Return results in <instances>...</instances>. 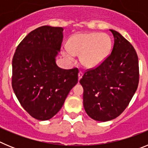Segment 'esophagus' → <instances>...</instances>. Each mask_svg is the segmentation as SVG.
Masks as SVG:
<instances>
[{
  "instance_id": "obj_1",
  "label": "esophagus",
  "mask_w": 148,
  "mask_h": 148,
  "mask_svg": "<svg viewBox=\"0 0 148 148\" xmlns=\"http://www.w3.org/2000/svg\"><path fill=\"white\" fill-rule=\"evenodd\" d=\"M82 75H83V73L82 71H80L78 73V81L80 80L81 78H82Z\"/></svg>"
}]
</instances>
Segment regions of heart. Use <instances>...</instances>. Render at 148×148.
<instances>
[{"label": "heart", "mask_w": 148, "mask_h": 148, "mask_svg": "<svg viewBox=\"0 0 148 148\" xmlns=\"http://www.w3.org/2000/svg\"><path fill=\"white\" fill-rule=\"evenodd\" d=\"M111 49V40L106 34L82 32L70 38L69 48L63 50V55L69 60L75 59L81 54V62L87 68H94L107 58Z\"/></svg>", "instance_id": "b5f03b06"}]
</instances>
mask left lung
Returning a JSON list of instances; mask_svg holds the SVG:
<instances>
[{"label": "left lung", "mask_w": 148, "mask_h": 148, "mask_svg": "<svg viewBox=\"0 0 148 148\" xmlns=\"http://www.w3.org/2000/svg\"><path fill=\"white\" fill-rule=\"evenodd\" d=\"M110 54L81 78L86 113L95 121L114 119L124 112L137 90L139 81L138 56L131 44L115 30Z\"/></svg>", "instance_id": "obj_1"}]
</instances>
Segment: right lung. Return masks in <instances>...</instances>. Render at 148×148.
<instances>
[{
    "label": "right lung",
    "mask_w": 148,
    "mask_h": 148,
    "mask_svg": "<svg viewBox=\"0 0 148 148\" xmlns=\"http://www.w3.org/2000/svg\"><path fill=\"white\" fill-rule=\"evenodd\" d=\"M62 40V27L43 26L21 40L13 56L14 92L23 109L40 121L58 113L78 83V68L64 70L56 64Z\"/></svg>",
    "instance_id": "add662e5"
}]
</instances>
